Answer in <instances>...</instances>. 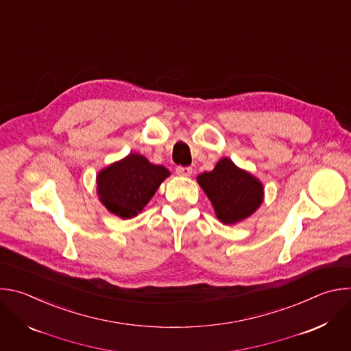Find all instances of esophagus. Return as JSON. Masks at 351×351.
<instances>
[{"label":"esophagus","instance_id":"esophagus-1","mask_svg":"<svg viewBox=\"0 0 351 351\" xmlns=\"http://www.w3.org/2000/svg\"><path fill=\"white\" fill-rule=\"evenodd\" d=\"M191 173H193V169L190 167H178L176 168V175H179V176L189 178V176H191Z\"/></svg>","mask_w":351,"mask_h":351}]
</instances>
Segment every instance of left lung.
<instances>
[{"label": "left lung", "mask_w": 351, "mask_h": 351, "mask_svg": "<svg viewBox=\"0 0 351 351\" xmlns=\"http://www.w3.org/2000/svg\"><path fill=\"white\" fill-rule=\"evenodd\" d=\"M197 183L223 225H234L252 217L264 202L261 180L228 157L221 158L211 172L199 173Z\"/></svg>", "instance_id": "1"}]
</instances>
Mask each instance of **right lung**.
<instances>
[{
    "instance_id": "1",
    "label": "right lung",
    "mask_w": 351,
    "mask_h": 351,
    "mask_svg": "<svg viewBox=\"0 0 351 351\" xmlns=\"http://www.w3.org/2000/svg\"><path fill=\"white\" fill-rule=\"evenodd\" d=\"M168 176L171 172L165 167L130 153L97 173L98 199L111 214L130 219L144 210Z\"/></svg>"
}]
</instances>
